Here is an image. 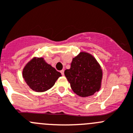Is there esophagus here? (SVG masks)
Instances as JSON below:
<instances>
[{"instance_id": "esophagus-1", "label": "esophagus", "mask_w": 133, "mask_h": 133, "mask_svg": "<svg viewBox=\"0 0 133 133\" xmlns=\"http://www.w3.org/2000/svg\"><path fill=\"white\" fill-rule=\"evenodd\" d=\"M60 73L62 74V75H64V69H62V70H61Z\"/></svg>"}]
</instances>
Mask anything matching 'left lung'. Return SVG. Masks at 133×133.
Here are the masks:
<instances>
[{"mask_svg": "<svg viewBox=\"0 0 133 133\" xmlns=\"http://www.w3.org/2000/svg\"><path fill=\"white\" fill-rule=\"evenodd\" d=\"M64 74L72 90L79 96H90L100 89L102 70L89 54L81 52L74 58L70 69L65 70Z\"/></svg>", "mask_w": 133, "mask_h": 133, "instance_id": "obj_1", "label": "left lung"}]
</instances>
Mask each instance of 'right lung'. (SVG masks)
<instances>
[{
  "label": "right lung",
  "mask_w": 133,
  "mask_h": 133,
  "mask_svg": "<svg viewBox=\"0 0 133 133\" xmlns=\"http://www.w3.org/2000/svg\"><path fill=\"white\" fill-rule=\"evenodd\" d=\"M61 75L42 58H33L23 69V77L26 83L37 92L50 89Z\"/></svg>",
  "instance_id": "obj_1"
}]
</instances>
